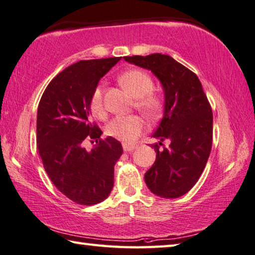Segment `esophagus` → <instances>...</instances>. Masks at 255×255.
I'll use <instances>...</instances> for the list:
<instances>
[{
  "mask_svg": "<svg viewBox=\"0 0 255 255\" xmlns=\"http://www.w3.org/2000/svg\"><path fill=\"white\" fill-rule=\"evenodd\" d=\"M136 146L135 145H132V144H128V143H124L123 144V150L125 152H131V151L135 150Z\"/></svg>",
  "mask_w": 255,
  "mask_h": 255,
  "instance_id": "obj_1",
  "label": "esophagus"
}]
</instances>
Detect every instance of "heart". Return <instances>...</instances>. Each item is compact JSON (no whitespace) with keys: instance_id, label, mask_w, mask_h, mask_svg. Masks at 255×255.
<instances>
[{"instance_id":"obj_1","label":"heart","mask_w":255,"mask_h":255,"mask_svg":"<svg viewBox=\"0 0 255 255\" xmlns=\"http://www.w3.org/2000/svg\"><path fill=\"white\" fill-rule=\"evenodd\" d=\"M119 82L131 95L135 98V107L149 119L158 118L162 111L163 100L160 94L153 92L154 82L151 76L140 69H131L119 77ZM91 112L96 118L105 115L103 103V88L101 85L94 89L89 103ZM144 131V122L140 116H118L106 125L105 132L125 143H132Z\"/></svg>"}]
</instances>
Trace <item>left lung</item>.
I'll return each mask as SVG.
<instances>
[{"label": "left lung", "instance_id": "obj_1", "mask_svg": "<svg viewBox=\"0 0 255 255\" xmlns=\"http://www.w3.org/2000/svg\"><path fill=\"white\" fill-rule=\"evenodd\" d=\"M124 60L152 71L164 92L163 118L153 134L160 140L152 144L157 158L145 172V184L162 198L180 197L198 181L211 153V104L197 75L172 57L152 53L124 57ZM164 139L169 145L160 149Z\"/></svg>", "mask_w": 255, "mask_h": 255}]
</instances>
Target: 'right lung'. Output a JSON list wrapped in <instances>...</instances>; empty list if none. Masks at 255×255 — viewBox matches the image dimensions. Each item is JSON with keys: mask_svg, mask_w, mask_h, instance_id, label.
I'll list each match as a JSON object with an SVG mask.
<instances>
[{"mask_svg": "<svg viewBox=\"0 0 255 255\" xmlns=\"http://www.w3.org/2000/svg\"><path fill=\"white\" fill-rule=\"evenodd\" d=\"M121 57L80 60L67 67L43 92L37 114V145L44 170L56 188L74 203L95 205L109 197L114 166L123 153L114 137L101 139L91 121V97L100 79ZM91 137V151L82 141Z\"/></svg>", "mask_w": 255, "mask_h": 255, "instance_id": "1", "label": "right lung"}]
</instances>
